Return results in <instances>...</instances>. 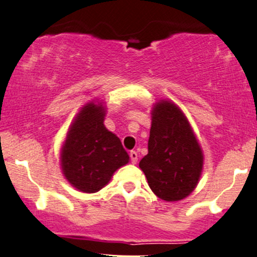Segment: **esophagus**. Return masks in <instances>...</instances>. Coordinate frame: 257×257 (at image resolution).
Instances as JSON below:
<instances>
[{"label": "esophagus", "instance_id": "esophagus-1", "mask_svg": "<svg viewBox=\"0 0 257 257\" xmlns=\"http://www.w3.org/2000/svg\"><path fill=\"white\" fill-rule=\"evenodd\" d=\"M130 157H131L132 164H137V162H138V153L136 151H131L130 152Z\"/></svg>", "mask_w": 257, "mask_h": 257}]
</instances>
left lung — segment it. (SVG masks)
<instances>
[{"instance_id":"left-lung-1","label":"left lung","mask_w":257,"mask_h":257,"mask_svg":"<svg viewBox=\"0 0 257 257\" xmlns=\"http://www.w3.org/2000/svg\"><path fill=\"white\" fill-rule=\"evenodd\" d=\"M204 156L194 130L175 102L152 106L149 153L139 163L149 186L166 202L184 199L197 186Z\"/></svg>"}]
</instances>
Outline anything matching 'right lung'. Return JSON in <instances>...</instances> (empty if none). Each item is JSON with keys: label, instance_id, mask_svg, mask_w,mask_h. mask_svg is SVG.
Returning a JSON list of instances; mask_svg holds the SVG:
<instances>
[{"label": "right lung", "instance_id": "1", "mask_svg": "<svg viewBox=\"0 0 257 257\" xmlns=\"http://www.w3.org/2000/svg\"><path fill=\"white\" fill-rule=\"evenodd\" d=\"M106 106L92 100L80 109L69 126L60 151L62 175L73 188L94 194L113 173L130 161L120 139L105 127Z\"/></svg>", "mask_w": 257, "mask_h": 257}]
</instances>
